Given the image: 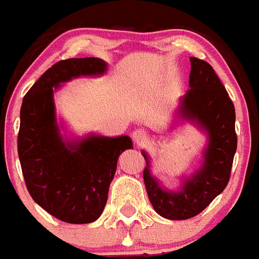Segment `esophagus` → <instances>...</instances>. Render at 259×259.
I'll list each match as a JSON object with an SVG mask.
<instances>
[{
  "label": "esophagus",
  "mask_w": 259,
  "mask_h": 259,
  "mask_svg": "<svg viewBox=\"0 0 259 259\" xmlns=\"http://www.w3.org/2000/svg\"><path fill=\"white\" fill-rule=\"evenodd\" d=\"M132 138L133 141H134V143L138 147L146 146V144L150 142V139H148V134L142 129L134 130V132L132 133Z\"/></svg>",
  "instance_id": "1"
}]
</instances>
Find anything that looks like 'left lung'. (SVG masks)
<instances>
[{"label": "left lung", "mask_w": 259, "mask_h": 259, "mask_svg": "<svg viewBox=\"0 0 259 259\" xmlns=\"http://www.w3.org/2000/svg\"><path fill=\"white\" fill-rule=\"evenodd\" d=\"M190 90L181 99L179 115L197 121L209 134L202 166L186 179L179 192L160 187L150 173V160L146 152L147 166L143 179L147 193L156 213L167 220H188L201 213L226 188L237 148L235 132V107L222 81L213 67L205 60L192 57Z\"/></svg>", "instance_id": "1"}]
</instances>
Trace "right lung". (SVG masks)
Listing matches in <instances>:
<instances>
[{"label": "right lung", "mask_w": 259, "mask_h": 259, "mask_svg": "<svg viewBox=\"0 0 259 259\" xmlns=\"http://www.w3.org/2000/svg\"><path fill=\"white\" fill-rule=\"evenodd\" d=\"M98 58H71L51 66L23 98L18 155L32 199L67 223L94 222L108 199L118 156L133 148L129 137H95L64 143L55 124L53 88L78 76L102 74Z\"/></svg>", "instance_id": "right-lung-1"}]
</instances>
